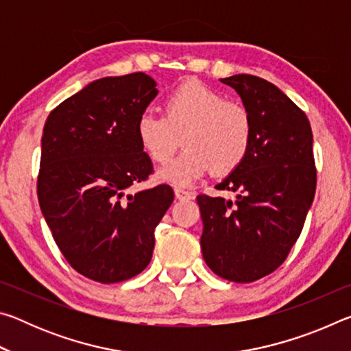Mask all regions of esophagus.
<instances>
[{
	"instance_id": "obj_1",
	"label": "esophagus",
	"mask_w": 351,
	"mask_h": 351,
	"mask_svg": "<svg viewBox=\"0 0 351 351\" xmlns=\"http://www.w3.org/2000/svg\"><path fill=\"white\" fill-rule=\"evenodd\" d=\"M175 197L178 199L184 201V199H193L195 195L192 192H187V190H184L181 187H175Z\"/></svg>"
}]
</instances>
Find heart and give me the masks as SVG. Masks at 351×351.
<instances>
[{"instance_id": "b5f03b06", "label": "heart", "mask_w": 351, "mask_h": 351, "mask_svg": "<svg viewBox=\"0 0 351 351\" xmlns=\"http://www.w3.org/2000/svg\"><path fill=\"white\" fill-rule=\"evenodd\" d=\"M136 136L152 161L165 162L180 145L184 152L161 169L164 181L187 186L206 171L228 175L245 161L254 138L252 117L245 106L201 82H186L164 102V116L145 111L136 122Z\"/></svg>"}]
</instances>
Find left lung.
Listing matches in <instances>:
<instances>
[{
  "mask_svg": "<svg viewBox=\"0 0 351 351\" xmlns=\"http://www.w3.org/2000/svg\"><path fill=\"white\" fill-rule=\"evenodd\" d=\"M221 82L239 93L254 138L240 167L215 186L237 199L197 197L201 251L217 276L249 283L276 271L304 229L316 193L313 133L305 112L271 82L249 74Z\"/></svg>",
  "mask_w": 351,
  "mask_h": 351,
  "instance_id": "1",
  "label": "left lung"
}]
</instances>
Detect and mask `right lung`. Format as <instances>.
Listing matches in <instances>:
<instances>
[{"label":"right lung","mask_w":351,"mask_h":351,"mask_svg":"<svg viewBox=\"0 0 351 351\" xmlns=\"http://www.w3.org/2000/svg\"><path fill=\"white\" fill-rule=\"evenodd\" d=\"M156 94L144 73L104 77L46 119L40 209L63 257L94 282H123L144 271L154 229L173 203L167 184L127 193L153 171L136 122Z\"/></svg>","instance_id":"right-lung-1"}]
</instances>
